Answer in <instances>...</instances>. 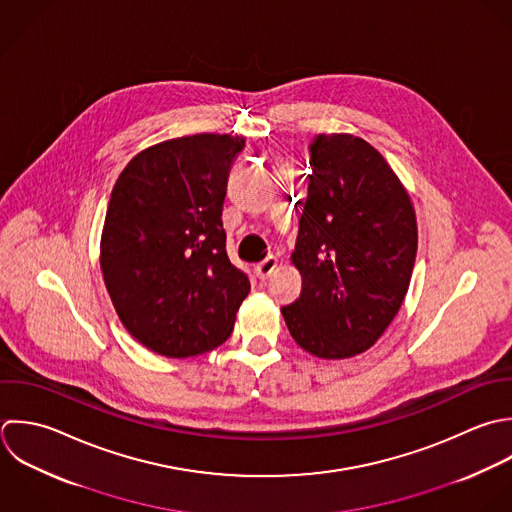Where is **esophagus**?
Returning a JSON list of instances; mask_svg holds the SVG:
<instances>
[{
  "mask_svg": "<svg viewBox=\"0 0 512 512\" xmlns=\"http://www.w3.org/2000/svg\"><path fill=\"white\" fill-rule=\"evenodd\" d=\"M277 265H279L277 257L269 255L267 259H263V261L255 267V273H257V277H259V279H267V277H271V273L277 269Z\"/></svg>",
  "mask_w": 512,
  "mask_h": 512,
  "instance_id": "34e87169",
  "label": "esophagus"
}]
</instances>
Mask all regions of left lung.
Wrapping results in <instances>:
<instances>
[{"instance_id":"1","label":"left lung","mask_w":512,"mask_h":512,"mask_svg":"<svg viewBox=\"0 0 512 512\" xmlns=\"http://www.w3.org/2000/svg\"><path fill=\"white\" fill-rule=\"evenodd\" d=\"M309 153L313 173L291 255L303 289L281 313L307 353L347 359L373 347L399 313L417 219L407 189L365 139L317 135Z\"/></svg>"}]
</instances>
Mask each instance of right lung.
<instances>
[{"mask_svg": "<svg viewBox=\"0 0 512 512\" xmlns=\"http://www.w3.org/2000/svg\"><path fill=\"white\" fill-rule=\"evenodd\" d=\"M243 137L199 133L137 153L113 185L101 271L123 327L147 349L195 357L225 343L251 283L225 251L223 201Z\"/></svg>", "mask_w": 512, "mask_h": 512, "instance_id": "add662e5", "label": "right lung"}]
</instances>
